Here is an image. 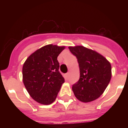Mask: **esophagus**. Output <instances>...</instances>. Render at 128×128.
I'll list each match as a JSON object with an SVG mask.
<instances>
[{"label":"esophagus","instance_id":"34e87169","mask_svg":"<svg viewBox=\"0 0 128 128\" xmlns=\"http://www.w3.org/2000/svg\"><path fill=\"white\" fill-rule=\"evenodd\" d=\"M66 77H67V78H68L69 76H70V73L67 72V73L66 74Z\"/></svg>","mask_w":128,"mask_h":128}]
</instances>
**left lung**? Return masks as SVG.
<instances>
[{
	"label": "left lung",
	"mask_w": 128,
	"mask_h": 128,
	"mask_svg": "<svg viewBox=\"0 0 128 128\" xmlns=\"http://www.w3.org/2000/svg\"><path fill=\"white\" fill-rule=\"evenodd\" d=\"M79 64L80 78L72 90L79 100L92 102L102 95L111 78V66L100 54L82 46L69 47Z\"/></svg>",
	"instance_id": "left-lung-1"
}]
</instances>
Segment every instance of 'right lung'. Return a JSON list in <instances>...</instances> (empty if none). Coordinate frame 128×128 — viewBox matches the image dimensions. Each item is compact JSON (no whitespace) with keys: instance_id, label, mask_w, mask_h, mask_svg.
Returning <instances> with one entry per match:
<instances>
[{"instance_id":"right-lung-1","label":"right lung","mask_w":128,"mask_h":128,"mask_svg":"<svg viewBox=\"0 0 128 128\" xmlns=\"http://www.w3.org/2000/svg\"><path fill=\"white\" fill-rule=\"evenodd\" d=\"M65 47L49 44L31 54L22 69L23 81L31 98L40 104L55 101L64 79L59 72L57 58Z\"/></svg>"}]
</instances>
